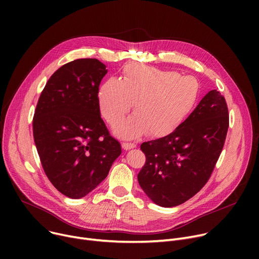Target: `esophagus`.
<instances>
[{
  "instance_id": "esophagus-1",
  "label": "esophagus",
  "mask_w": 259,
  "mask_h": 259,
  "mask_svg": "<svg viewBox=\"0 0 259 259\" xmlns=\"http://www.w3.org/2000/svg\"><path fill=\"white\" fill-rule=\"evenodd\" d=\"M121 147H122V149H125V150H130V149H133V148L137 147V145H135L134 143H126V142H124V143L121 144Z\"/></svg>"
}]
</instances>
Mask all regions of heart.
<instances>
[{"label":"heart","mask_w":259,"mask_h":259,"mask_svg":"<svg viewBox=\"0 0 259 259\" xmlns=\"http://www.w3.org/2000/svg\"><path fill=\"white\" fill-rule=\"evenodd\" d=\"M198 83L192 76L141 64L125 66L118 80L111 77L100 87V112L115 127L131 110L135 114L116 130L125 139L149 132L153 138L167 137L178 129L193 110Z\"/></svg>","instance_id":"heart-1"}]
</instances>
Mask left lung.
<instances>
[{"instance_id": "1", "label": "left lung", "mask_w": 259, "mask_h": 259, "mask_svg": "<svg viewBox=\"0 0 259 259\" xmlns=\"http://www.w3.org/2000/svg\"><path fill=\"white\" fill-rule=\"evenodd\" d=\"M228 128L226 99L211 90L174 132L143 143L146 161L138 180L149 198L175 207L199 192L220 158Z\"/></svg>"}]
</instances>
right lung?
<instances>
[{"label": "right lung", "mask_w": 259, "mask_h": 259, "mask_svg": "<svg viewBox=\"0 0 259 259\" xmlns=\"http://www.w3.org/2000/svg\"><path fill=\"white\" fill-rule=\"evenodd\" d=\"M106 73L97 59L67 63L50 76L36 104L32 128L40 164L50 183L70 198L97 188L121 153L99 108Z\"/></svg>", "instance_id": "add662e5"}]
</instances>
